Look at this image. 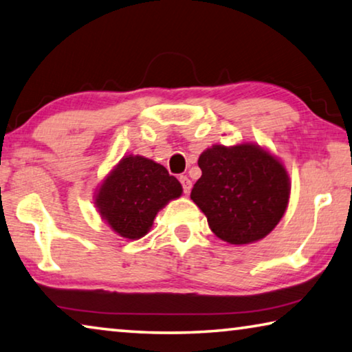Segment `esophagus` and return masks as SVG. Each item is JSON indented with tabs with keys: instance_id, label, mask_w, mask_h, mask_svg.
<instances>
[{
	"instance_id": "34e87169",
	"label": "esophagus",
	"mask_w": 352,
	"mask_h": 352,
	"mask_svg": "<svg viewBox=\"0 0 352 352\" xmlns=\"http://www.w3.org/2000/svg\"><path fill=\"white\" fill-rule=\"evenodd\" d=\"M178 180H180L182 186H183V192H185V194H189V192H191V186H192V183H191V180H189V178H188L186 175H180V178H178Z\"/></svg>"
}]
</instances>
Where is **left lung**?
I'll list each match as a JSON object with an SVG mask.
<instances>
[{
	"label": "left lung",
	"instance_id": "obj_1",
	"mask_svg": "<svg viewBox=\"0 0 352 352\" xmlns=\"http://www.w3.org/2000/svg\"><path fill=\"white\" fill-rule=\"evenodd\" d=\"M202 177L191 199L217 238L249 244L266 236L285 213L289 178L276 156L255 144L213 146L199 156Z\"/></svg>",
	"mask_w": 352,
	"mask_h": 352
}]
</instances>
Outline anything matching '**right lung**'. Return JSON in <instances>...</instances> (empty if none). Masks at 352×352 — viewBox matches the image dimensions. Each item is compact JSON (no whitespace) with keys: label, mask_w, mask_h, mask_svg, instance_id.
I'll use <instances>...</instances> for the list:
<instances>
[{"label":"right lung","mask_w":352,"mask_h":352,"mask_svg":"<svg viewBox=\"0 0 352 352\" xmlns=\"http://www.w3.org/2000/svg\"><path fill=\"white\" fill-rule=\"evenodd\" d=\"M182 191L180 182L164 166L128 155L100 186L96 204L114 232L138 239L150 230L156 213Z\"/></svg>","instance_id":"right-lung-1"}]
</instances>
